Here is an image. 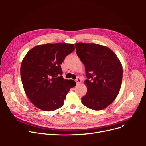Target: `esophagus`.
<instances>
[{"instance_id":"esophagus-1","label":"esophagus","mask_w":146,"mask_h":146,"mask_svg":"<svg viewBox=\"0 0 146 146\" xmlns=\"http://www.w3.org/2000/svg\"><path fill=\"white\" fill-rule=\"evenodd\" d=\"M76 83H77V85H78V84L81 83L82 79L80 77H77V78H76Z\"/></svg>"}]
</instances>
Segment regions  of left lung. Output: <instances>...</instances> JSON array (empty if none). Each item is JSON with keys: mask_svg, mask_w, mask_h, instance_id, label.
<instances>
[{"mask_svg": "<svg viewBox=\"0 0 146 146\" xmlns=\"http://www.w3.org/2000/svg\"><path fill=\"white\" fill-rule=\"evenodd\" d=\"M76 52L85 67L86 94L82 104L90 110H101L118 94L122 83V65L111 50L96 44H75Z\"/></svg>", "mask_w": 146, "mask_h": 146, "instance_id": "8db88e82", "label": "left lung"}]
</instances>
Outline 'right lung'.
<instances>
[{"label":"right lung","mask_w":146,"mask_h":146,"mask_svg":"<svg viewBox=\"0 0 146 146\" xmlns=\"http://www.w3.org/2000/svg\"><path fill=\"white\" fill-rule=\"evenodd\" d=\"M74 49L72 44H46L27 54L21 66V78L28 98L37 108L52 111L63 105L76 82L64 79L60 64Z\"/></svg>","instance_id":"obj_1"}]
</instances>
